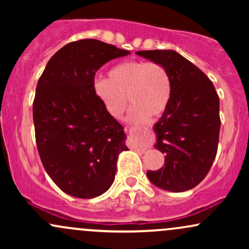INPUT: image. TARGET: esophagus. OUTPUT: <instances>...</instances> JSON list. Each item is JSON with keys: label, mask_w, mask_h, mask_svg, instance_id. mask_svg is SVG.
Here are the masks:
<instances>
[{"label": "esophagus", "mask_w": 249, "mask_h": 249, "mask_svg": "<svg viewBox=\"0 0 249 249\" xmlns=\"http://www.w3.org/2000/svg\"><path fill=\"white\" fill-rule=\"evenodd\" d=\"M131 131H142V128H141V127H131ZM139 151H142V152H144V148H142V150H139Z\"/></svg>", "instance_id": "esophagus-1"}]
</instances>
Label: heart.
I'll use <instances>...</instances> for the list:
<instances>
[{
	"label": "heart",
	"instance_id": "b5f03b06",
	"mask_svg": "<svg viewBox=\"0 0 249 249\" xmlns=\"http://www.w3.org/2000/svg\"><path fill=\"white\" fill-rule=\"evenodd\" d=\"M93 92L108 115L117 119L124 115L130 101L128 121L144 124L150 116L159 117L165 112L172 96V81L161 63L131 59L113 67L108 78H97Z\"/></svg>",
	"mask_w": 249,
	"mask_h": 249
}]
</instances>
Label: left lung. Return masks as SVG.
<instances>
[{
  "mask_svg": "<svg viewBox=\"0 0 249 249\" xmlns=\"http://www.w3.org/2000/svg\"><path fill=\"white\" fill-rule=\"evenodd\" d=\"M168 70L172 96L154 125L157 150L165 154L164 167L147 171L152 184L184 192L204 180L215 159L219 144V96L212 81L188 59L173 50L137 51Z\"/></svg>",
  "mask_w": 249,
  "mask_h": 249,
  "instance_id": "8db88e82",
  "label": "left lung"
}]
</instances>
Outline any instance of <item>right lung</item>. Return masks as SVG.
<instances>
[{"label":"right lung","instance_id":"obj_1","mask_svg":"<svg viewBox=\"0 0 249 249\" xmlns=\"http://www.w3.org/2000/svg\"><path fill=\"white\" fill-rule=\"evenodd\" d=\"M130 51L98 39L68 43L39 77L33 104L37 150L43 166L63 192L101 196L115 180L124 127L93 92L96 71Z\"/></svg>","mask_w":249,"mask_h":249}]
</instances>
